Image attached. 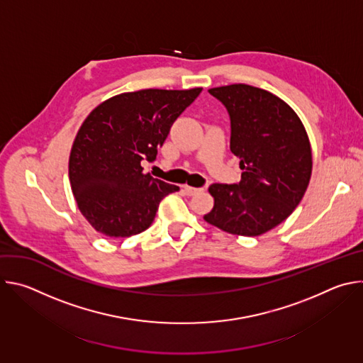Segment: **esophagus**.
Returning a JSON list of instances; mask_svg holds the SVG:
<instances>
[{"mask_svg": "<svg viewBox=\"0 0 363 363\" xmlns=\"http://www.w3.org/2000/svg\"><path fill=\"white\" fill-rule=\"evenodd\" d=\"M182 188H184V192L186 195H195V194H198L201 191V188H194V186H189V185H184Z\"/></svg>", "mask_w": 363, "mask_h": 363, "instance_id": "obj_1", "label": "esophagus"}]
</instances>
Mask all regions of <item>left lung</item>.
<instances>
[{"instance_id": "obj_1", "label": "left lung", "mask_w": 363, "mask_h": 363, "mask_svg": "<svg viewBox=\"0 0 363 363\" xmlns=\"http://www.w3.org/2000/svg\"><path fill=\"white\" fill-rule=\"evenodd\" d=\"M231 119L230 147L242 169L238 184H213L203 220L235 235L257 237L283 223L312 177V147L297 113L276 94L248 84L208 90Z\"/></svg>"}]
</instances>
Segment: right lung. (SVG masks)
I'll return each mask as SVG.
<instances>
[{"label": "right lung", "mask_w": 363, "mask_h": 363, "mask_svg": "<svg viewBox=\"0 0 363 363\" xmlns=\"http://www.w3.org/2000/svg\"><path fill=\"white\" fill-rule=\"evenodd\" d=\"M145 89L116 94L82 123L69 158V179L89 224L106 237H130L150 227L160 202L179 186L143 174L172 123L201 93Z\"/></svg>", "instance_id": "add662e5"}]
</instances>
